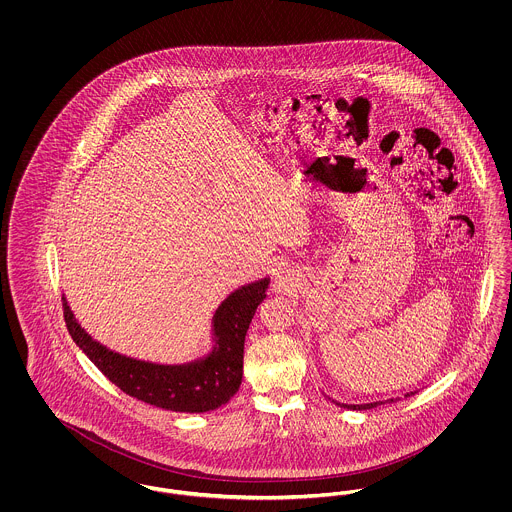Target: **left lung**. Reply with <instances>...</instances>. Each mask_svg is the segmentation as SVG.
<instances>
[{
    "label": "left lung",
    "instance_id": "left-lung-1",
    "mask_svg": "<svg viewBox=\"0 0 512 512\" xmlns=\"http://www.w3.org/2000/svg\"><path fill=\"white\" fill-rule=\"evenodd\" d=\"M416 391H407L403 397L407 399V397H411L414 395ZM326 395V393H324ZM328 397V395H326ZM332 403H336L338 407H343V409H351V411H366V409H374V407H380V405H384V403H395V401H399L401 397H391V399H386V401H372V403H361V405H349V403H338V401H334L332 397H328Z\"/></svg>",
    "mask_w": 512,
    "mask_h": 512
}]
</instances>
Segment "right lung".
Listing matches in <instances>:
<instances>
[{"instance_id":"1","label":"right lung","mask_w":512,"mask_h":512,"mask_svg":"<svg viewBox=\"0 0 512 512\" xmlns=\"http://www.w3.org/2000/svg\"><path fill=\"white\" fill-rule=\"evenodd\" d=\"M270 278L240 286L222 299L211 320V349L188 363H153L126 357L94 340L74 318L63 295V313L74 343L124 393L174 413H207L226 405L240 390L244 343Z\"/></svg>"}]
</instances>
